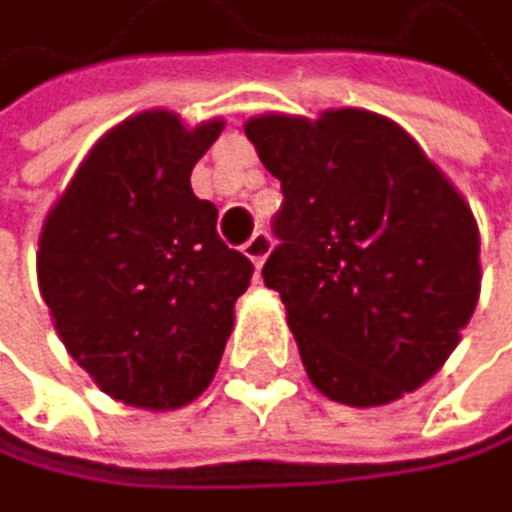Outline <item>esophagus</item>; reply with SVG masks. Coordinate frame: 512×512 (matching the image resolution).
<instances>
[{
  "label": "esophagus",
  "mask_w": 512,
  "mask_h": 512,
  "mask_svg": "<svg viewBox=\"0 0 512 512\" xmlns=\"http://www.w3.org/2000/svg\"><path fill=\"white\" fill-rule=\"evenodd\" d=\"M270 245H274V238H270L264 229H258V232H254V235L248 238V242H245V254L254 261V267H261V264H264V258L270 254Z\"/></svg>",
  "instance_id": "obj_1"
}]
</instances>
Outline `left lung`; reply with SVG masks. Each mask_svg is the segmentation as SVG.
Wrapping results in <instances>:
<instances>
[{
	"instance_id": "1",
	"label": "left lung",
	"mask_w": 512,
	"mask_h": 512,
	"mask_svg": "<svg viewBox=\"0 0 512 512\" xmlns=\"http://www.w3.org/2000/svg\"><path fill=\"white\" fill-rule=\"evenodd\" d=\"M248 139L280 181L277 290L318 392L353 408L424 385L481 293L478 226L424 149L379 114H264Z\"/></svg>"
}]
</instances>
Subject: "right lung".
<instances>
[{"label": "right lung", "instance_id": "obj_1", "mask_svg": "<svg viewBox=\"0 0 512 512\" xmlns=\"http://www.w3.org/2000/svg\"><path fill=\"white\" fill-rule=\"evenodd\" d=\"M222 120H123L88 152L37 251L40 296L66 350L107 395L181 408L210 385L254 264L216 232L191 171Z\"/></svg>", "mask_w": 512, "mask_h": 512}]
</instances>
